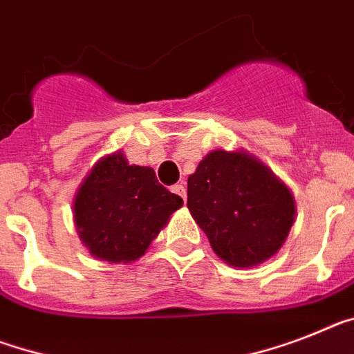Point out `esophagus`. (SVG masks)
Returning <instances> with one entry per match:
<instances>
[{"label": "esophagus", "mask_w": 354, "mask_h": 354, "mask_svg": "<svg viewBox=\"0 0 354 354\" xmlns=\"http://www.w3.org/2000/svg\"><path fill=\"white\" fill-rule=\"evenodd\" d=\"M172 192H174V194L180 196V198H182L183 201L187 200V191H185V187H183L182 183H178V185L172 187Z\"/></svg>", "instance_id": "esophagus-1"}]
</instances>
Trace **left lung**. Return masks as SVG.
Wrapping results in <instances>:
<instances>
[{
  "instance_id": "1",
  "label": "left lung",
  "mask_w": 354,
  "mask_h": 354,
  "mask_svg": "<svg viewBox=\"0 0 354 354\" xmlns=\"http://www.w3.org/2000/svg\"><path fill=\"white\" fill-rule=\"evenodd\" d=\"M187 207L225 263L250 268L281 250L295 221L292 191L246 151H210L187 180Z\"/></svg>"
}]
</instances>
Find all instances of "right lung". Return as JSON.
<instances>
[{
    "label": "right lung",
    "mask_w": 354,
    "mask_h": 354,
    "mask_svg": "<svg viewBox=\"0 0 354 354\" xmlns=\"http://www.w3.org/2000/svg\"><path fill=\"white\" fill-rule=\"evenodd\" d=\"M183 205L151 167L129 165L122 151L95 163L73 200V219L90 254L108 263L140 259Z\"/></svg>",
    "instance_id": "right-lung-1"
}]
</instances>
